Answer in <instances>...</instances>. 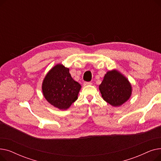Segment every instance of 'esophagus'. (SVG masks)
Segmentation results:
<instances>
[{"label":"esophagus","mask_w":161,"mask_h":161,"mask_svg":"<svg viewBox=\"0 0 161 161\" xmlns=\"http://www.w3.org/2000/svg\"><path fill=\"white\" fill-rule=\"evenodd\" d=\"M83 85L86 86H90V85H92V83L91 82H84Z\"/></svg>","instance_id":"1"}]
</instances>
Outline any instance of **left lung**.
Returning a JSON list of instances; mask_svg holds the SVG:
<instances>
[{"label": "left lung", "mask_w": 161, "mask_h": 161, "mask_svg": "<svg viewBox=\"0 0 161 161\" xmlns=\"http://www.w3.org/2000/svg\"><path fill=\"white\" fill-rule=\"evenodd\" d=\"M99 90L103 99L114 107L126 103L132 94L129 81L117 70L107 72L99 86Z\"/></svg>", "instance_id": "8db88e82"}]
</instances>
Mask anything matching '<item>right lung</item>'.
Masks as SVG:
<instances>
[{
  "instance_id": "right-lung-1",
  "label": "right lung",
  "mask_w": 161,
  "mask_h": 161,
  "mask_svg": "<svg viewBox=\"0 0 161 161\" xmlns=\"http://www.w3.org/2000/svg\"><path fill=\"white\" fill-rule=\"evenodd\" d=\"M80 84L73 80L69 69L58 64L51 69L42 82V92L47 102L59 109H67L78 99Z\"/></svg>"
}]
</instances>
